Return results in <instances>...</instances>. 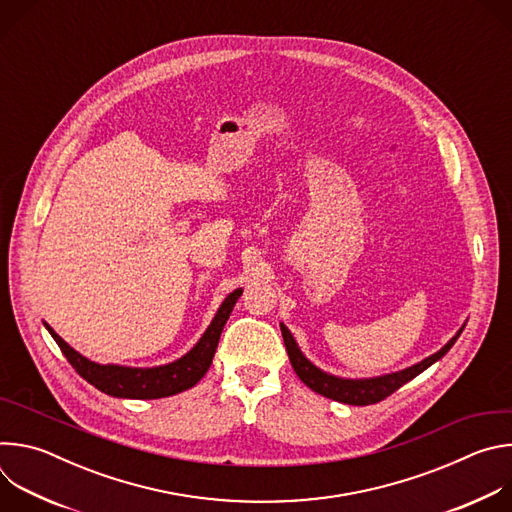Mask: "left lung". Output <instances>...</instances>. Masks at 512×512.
Here are the masks:
<instances>
[{"instance_id": "1", "label": "left lung", "mask_w": 512, "mask_h": 512, "mask_svg": "<svg viewBox=\"0 0 512 512\" xmlns=\"http://www.w3.org/2000/svg\"><path fill=\"white\" fill-rule=\"evenodd\" d=\"M464 326L440 350L433 352L431 356H427L423 360H419L417 364H411V367H407V369L387 373V375H379V377L348 379V377H338V375L326 373L320 367H316V364L302 352L294 334L289 332V328L283 322H279L289 362H291V367H294L296 375L302 379V383L306 387H310L312 391H316V393H320L328 399H334L338 403H346V405H373V403L383 401L391 393H395L399 387H403L405 383H409L411 379L421 375L425 369H429L433 362H437L442 356H446V352L460 338Z\"/></svg>"}]
</instances>
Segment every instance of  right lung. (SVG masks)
Segmentation results:
<instances>
[{"label":"right lung","mask_w":512,"mask_h":512,"mask_svg":"<svg viewBox=\"0 0 512 512\" xmlns=\"http://www.w3.org/2000/svg\"><path fill=\"white\" fill-rule=\"evenodd\" d=\"M243 289H235L218 306L214 318L210 320L204 334L198 342L180 358L158 364V367H125V364H99L89 360L81 352H77L68 342H64L46 322V330L60 346L62 354L87 383L103 391L105 395L119 397V399H162L176 393H182L194 387L210 369L218 340H221L223 328L241 298Z\"/></svg>","instance_id":"1"}]
</instances>
